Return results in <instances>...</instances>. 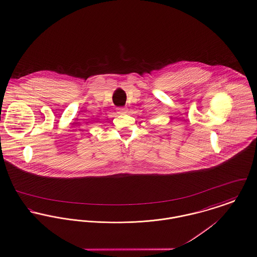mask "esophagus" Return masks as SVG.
I'll return each instance as SVG.
<instances>
[{"label": "esophagus", "mask_w": 257, "mask_h": 257, "mask_svg": "<svg viewBox=\"0 0 257 257\" xmlns=\"http://www.w3.org/2000/svg\"><path fill=\"white\" fill-rule=\"evenodd\" d=\"M117 111L118 114H124V113L126 112V108H124V107H119V108H117Z\"/></svg>", "instance_id": "esophagus-1"}]
</instances>
